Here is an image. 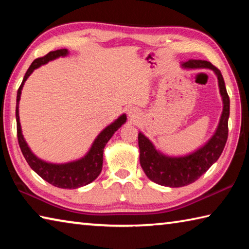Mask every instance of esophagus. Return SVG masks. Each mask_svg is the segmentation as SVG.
<instances>
[{"instance_id":"obj_1","label":"esophagus","mask_w":249,"mask_h":249,"mask_svg":"<svg viewBox=\"0 0 249 249\" xmlns=\"http://www.w3.org/2000/svg\"><path fill=\"white\" fill-rule=\"evenodd\" d=\"M135 113H136V111H135V109H129V112H128V114H129V116H135Z\"/></svg>"}]
</instances>
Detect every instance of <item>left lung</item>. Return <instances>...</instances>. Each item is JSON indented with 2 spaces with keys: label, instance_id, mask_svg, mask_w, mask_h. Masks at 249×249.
I'll return each instance as SVG.
<instances>
[{
  "label": "left lung",
  "instance_id": "obj_1",
  "mask_svg": "<svg viewBox=\"0 0 249 249\" xmlns=\"http://www.w3.org/2000/svg\"><path fill=\"white\" fill-rule=\"evenodd\" d=\"M185 69H211L217 75L220 93L223 100V112L215 133L206 144L195 153L183 157H169L156 150L148 138L138 134L140 161L148 178L160 185L179 188L195 182L209 170L220 157L229 136L230 98L221 71L211 62L191 59L181 65Z\"/></svg>",
  "mask_w": 249,
  "mask_h": 249
}]
</instances>
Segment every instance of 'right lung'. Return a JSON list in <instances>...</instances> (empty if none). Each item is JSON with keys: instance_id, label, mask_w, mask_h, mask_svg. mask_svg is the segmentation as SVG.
Returning a JSON list of instances; mask_svg holds the SVG:
<instances>
[{"instance_id": "1", "label": "right lung", "mask_w": 249, "mask_h": 249, "mask_svg": "<svg viewBox=\"0 0 249 249\" xmlns=\"http://www.w3.org/2000/svg\"><path fill=\"white\" fill-rule=\"evenodd\" d=\"M67 54H68V50L67 49L54 50V52L48 53L44 57L35 59V60L33 61V64L29 66L28 70L26 71V73H25L23 82L20 84L19 89L18 90V98H16V124H18V145L29 167H31L39 177H41V178L47 181L50 184L54 185V187L62 189H77L91 183L92 181H94L98 178V176L101 174V171H102L104 147L109 141V138L113 136V134L125 123L126 115H121L115 122H113L111 125H108L107 128H104L102 132L99 134V136L95 138L89 153L84 156L83 158L75 160V161L61 163V165L49 163L39 158H37L36 156L32 153L28 145L26 144V142L24 140L19 123L18 103L23 86L34 70L38 68L41 65L47 64L50 60H53V59L60 56H67Z\"/></svg>"}]
</instances>
